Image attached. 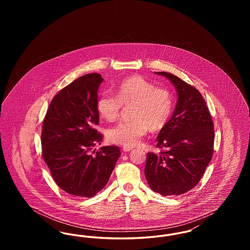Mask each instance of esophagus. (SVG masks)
<instances>
[{
    "mask_svg": "<svg viewBox=\"0 0 250 250\" xmlns=\"http://www.w3.org/2000/svg\"><path fill=\"white\" fill-rule=\"evenodd\" d=\"M123 151L124 152H129V151H131L133 148L132 147H129V146H123Z\"/></svg>",
    "mask_w": 250,
    "mask_h": 250,
    "instance_id": "obj_1",
    "label": "esophagus"
}]
</instances>
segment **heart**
<instances>
[{"label": "heart", "instance_id": "1", "mask_svg": "<svg viewBox=\"0 0 250 250\" xmlns=\"http://www.w3.org/2000/svg\"><path fill=\"white\" fill-rule=\"evenodd\" d=\"M173 97L165 88L143 77L134 76L122 81L116 86V95L104 92L99 95L96 108L107 122L118 118L123 106L130 107V121L120 122L106 131L107 142L133 147L142 141L149 128H163L173 111Z\"/></svg>", "mask_w": 250, "mask_h": 250}]
</instances>
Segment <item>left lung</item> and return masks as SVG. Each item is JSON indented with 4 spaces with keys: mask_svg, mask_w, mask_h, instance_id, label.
I'll list each match as a JSON object with an SVG mask.
<instances>
[{
    "mask_svg": "<svg viewBox=\"0 0 250 250\" xmlns=\"http://www.w3.org/2000/svg\"><path fill=\"white\" fill-rule=\"evenodd\" d=\"M155 74L173 84L178 97L171 118L156 138V146L163 151L147 154L144 174L152 190L181 195L195 188L212 159L214 124L196 88L170 73Z\"/></svg>",
    "mask_w": 250,
    "mask_h": 250,
    "instance_id": "left-lung-1",
    "label": "left lung"
}]
</instances>
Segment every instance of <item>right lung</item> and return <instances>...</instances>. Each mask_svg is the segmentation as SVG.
Listing matches in <instances>:
<instances>
[{
	"mask_svg": "<svg viewBox=\"0 0 250 250\" xmlns=\"http://www.w3.org/2000/svg\"><path fill=\"white\" fill-rule=\"evenodd\" d=\"M103 81L98 73L75 80L53 97L43 122L44 161L59 188L76 197L91 198L104 188L121 155L115 145L90 154L103 140L95 129L97 91Z\"/></svg>",
	"mask_w": 250,
	"mask_h": 250,
	"instance_id": "right-lung-1",
	"label": "right lung"
}]
</instances>
